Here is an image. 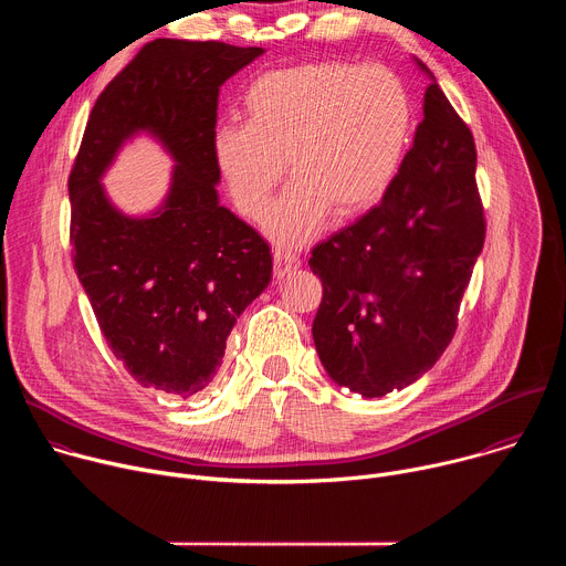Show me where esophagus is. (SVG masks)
<instances>
[{"label": "esophagus", "mask_w": 566, "mask_h": 566, "mask_svg": "<svg viewBox=\"0 0 566 566\" xmlns=\"http://www.w3.org/2000/svg\"><path fill=\"white\" fill-rule=\"evenodd\" d=\"M275 277H284L291 271L300 269V258L291 251H275Z\"/></svg>", "instance_id": "34e87169"}]
</instances>
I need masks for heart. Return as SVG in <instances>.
<instances>
[{
    "mask_svg": "<svg viewBox=\"0 0 566 566\" xmlns=\"http://www.w3.org/2000/svg\"><path fill=\"white\" fill-rule=\"evenodd\" d=\"M247 123L212 136L217 170L237 210L260 219L284 175L295 179L269 214V232L300 247L329 210L374 206L406 154L412 105L402 80L380 64L304 62L258 75L244 94Z\"/></svg>",
    "mask_w": 566,
    "mask_h": 566,
    "instance_id": "obj_1",
    "label": "heart"
}]
</instances>
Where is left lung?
I'll use <instances>...</instances> for the list:
<instances>
[{
    "instance_id": "8db88e82",
    "label": "left lung",
    "mask_w": 566,
    "mask_h": 566,
    "mask_svg": "<svg viewBox=\"0 0 566 566\" xmlns=\"http://www.w3.org/2000/svg\"><path fill=\"white\" fill-rule=\"evenodd\" d=\"M415 143L380 203L313 251V343L327 374L365 398L419 380L457 332L486 219L476 149L434 75Z\"/></svg>"
}]
</instances>
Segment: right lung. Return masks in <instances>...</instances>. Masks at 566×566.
I'll return each mask as SVG.
<instances>
[{
  "instance_id": "right-lung-1",
  "label": "right lung",
  "mask_w": 566,
  "mask_h": 566,
  "mask_svg": "<svg viewBox=\"0 0 566 566\" xmlns=\"http://www.w3.org/2000/svg\"><path fill=\"white\" fill-rule=\"evenodd\" d=\"M262 46L160 38L98 96L69 175L73 266L98 327L132 378L190 398L217 376L237 317L269 286L266 241L219 203L212 154L219 87ZM147 130L176 158L167 201L123 216L99 179Z\"/></svg>"
}]
</instances>
